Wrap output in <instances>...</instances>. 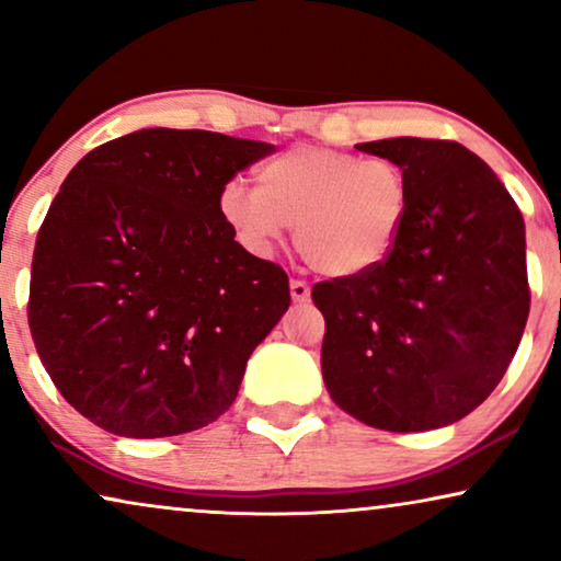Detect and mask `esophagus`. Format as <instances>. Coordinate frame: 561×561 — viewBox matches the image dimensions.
<instances>
[{
    "mask_svg": "<svg viewBox=\"0 0 561 561\" xmlns=\"http://www.w3.org/2000/svg\"><path fill=\"white\" fill-rule=\"evenodd\" d=\"M290 296H294V301H298V304L309 301V296H311L309 283L301 278H290Z\"/></svg>",
    "mask_w": 561,
    "mask_h": 561,
    "instance_id": "1",
    "label": "esophagus"
}]
</instances>
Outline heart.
<instances>
[{
	"mask_svg": "<svg viewBox=\"0 0 561 561\" xmlns=\"http://www.w3.org/2000/svg\"><path fill=\"white\" fill-rule=\"evenodd\" d=\"M411 179L393 158L296 145L265 160L257 186L229 179L219 217L255 255L296 225V250L313 271L355 278L386 263L411 211Z\"/></svg>",
	"mask_w": 561,
	"mask_h": 561,
	"instance_id": "1",
	"label": "heart"
}]
</instances>
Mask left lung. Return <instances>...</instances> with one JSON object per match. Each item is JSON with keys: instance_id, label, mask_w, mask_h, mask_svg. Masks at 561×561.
Instances as JSON below:
<instances>
[{"instance_id": "left-lung-1", "label": "left lung", "mask_w": 561, "mask_h": 561, "mask_svg": "<svg viewBox=\"0 0 561 561\" xmlns=\"http://www.w3.org/2000/svg\"><path fill=\"white\" fill-rule=\"evenodd\" d=\"M411 179V211L375 271L311 288L332 401L386 432L455 424L493 393L528 319L526 229L488 163L455 140L357 145Z\"/></svg>"}]
</instances>
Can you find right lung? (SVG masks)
Instances as JSON below:
<instances>
[{"label":"right lung","instance_id":"right-lung-1","mask_svg":"<svg viewBox=\"0 0 561 561\" xmlns=\"http://www.w3.org/2000/svg\"><path fill=\"white\" fill-rule=\"evenodd\" d=\"M275 148L206 129H137L87 152L35 240L27 321L58 393L104 432H194L234 403L290 304L219 191Z\"/></svg>","mask_w":561,"mask_h":561}]
</instances>
